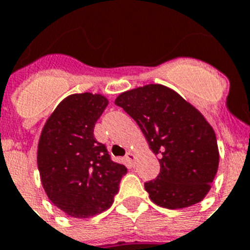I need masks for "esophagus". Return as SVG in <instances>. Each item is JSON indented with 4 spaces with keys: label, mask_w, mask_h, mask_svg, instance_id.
<instances>
[{
    "label": "esophagus",
    "mask_w": 250,
    "mask_h": 250,
    "mask_svg": "<svg viewBox=\"0 0 250 250\" xmlns=\"http://www.w3.org/2000/svg\"><path fill=\"white\" fill-rule=\"evenodd\" d=\"M125 159H127V161H128V163H131L132 164V163L135 161L136 157H135V155L132 154L131 151H129V152H127V155H125Z\"/></svg>",
    "instance_id": "esophagus-1"
}]
</instances>
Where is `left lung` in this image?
<instances>
[{"mask_svg": "<svg viewBox=\"0 0 250 250\" xmlns=\"http://www.w3.org/2000/svg\"><path fill=\"white\" fill-rule=\"evenodd\" d=\"M115 104L135 119L160 157L159 175L145 183L151 201L170 209L202 201L219 167L217 140L203 115L179 94L156 83L125 91Z\"/></svg>", "mask_w": 250, "mask_h": 250, "instance_id": "8db88e82", "label": "left lung"}]
</instances>
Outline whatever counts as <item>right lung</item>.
Wrapping results in <instances>:
<instances>
[{
	"mask_svg": "<svg viewBox=\"0 0 250 250\" xmlns=\"http://www.w3.org/2000/svg\"><path fill=\"white\" fill-rule=\"evenodd\" d=\"M108 100L99 94H73L58 104L42 131L38 169L54 206L77 219L112 206L127 167L112 160L94 127Z\"/></svg>",
	"mask_w": 250,
	"mask_h": 250,
	"instance_id": "1",
	"label": "right lung"
}]
</instances>
